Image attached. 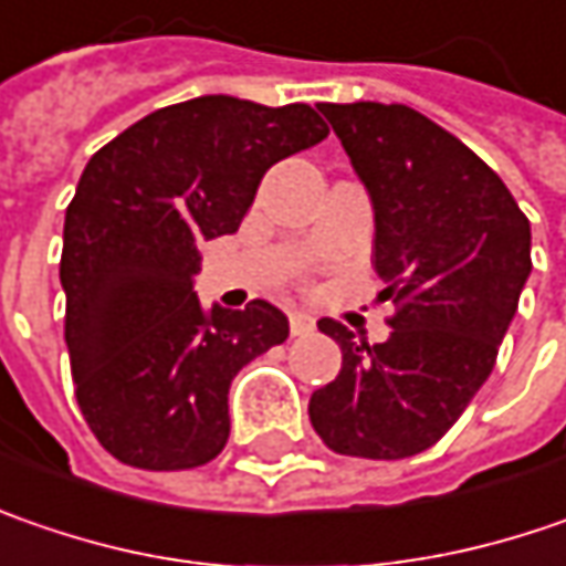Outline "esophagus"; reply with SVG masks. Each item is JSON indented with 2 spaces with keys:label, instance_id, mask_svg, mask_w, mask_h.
Instances as JSON below:
<instances>
[{
  "label": "esophagus",
  "instance_id": "esophagus-1",
  "mask_svg": "<svg viewBox=\"0 0 566 566\" xmlns=\"http://www.w3.org/2000/svg\"><path fill=\"white\" fill-rule=\"evenodd\" d=\"M287 326H291V335H310V332L316 329V319L310 313H304V310H294L287 316Z\"/></svg>",
  "mask_w": 566,
  "mask_h": 566
}]
</instances>
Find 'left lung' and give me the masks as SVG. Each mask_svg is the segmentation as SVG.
<instances>
[{"label": "left lung", "mask_w": 566, "mask_h": 566, "mask_svg": "<svg viewBox=\"0 0 566 566\" xmlns=\"http://www.w3.org/2000/svg\"><path fill=\"white\" fill-rule=\"evenodd\" d=\"M374 199V265L392 297L380 345L338 319V377L310 396L323 443L357 459L424 453L491 377L532 272L528 218L453 133L406 104H319Z\"/></svg>", "instance_id": "left-lung-1"}]
</instances>
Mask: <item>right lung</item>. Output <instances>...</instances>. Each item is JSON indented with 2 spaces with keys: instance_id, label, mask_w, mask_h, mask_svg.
<instances>
[{
  "instance_id": "add662e5",
  "label": "right lung",
  "mask_w": 566,
  "mask_h": 566,
  "mask_svg": "<svg viewBox=\"0 0 566 566\" xmlns=\"http://www.w3.org/2000/svg\"><path fill=\"white\" fill-rule=\"evenodd\" d=\"M329 136L310 104L228 94L170 104L87 160L65 209L60 282L75 399L126 465H206L231 433L237 370L287 338L265 301L206 310L202 240L234 234L272 164Z\"/></svg>"
}]
</instances>
